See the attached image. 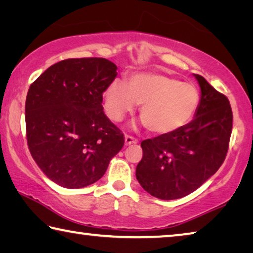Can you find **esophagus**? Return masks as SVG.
Wrapping results in <instances>:
<instances>
[{
    "label": "esophagus",
    "instance_id": "obj_1",
    "mask_svg": "<svg viewBox=\"0 0 253 253\" xmlns=\"http://www.w3.org/2000/svg\"><path fill=\"white\" fill-rule=\"evenodd\" d=\"M137 142H138V140H137L135 137H132V136H130V135H126L125 136V145H134V144H137Z\"/></svg>",
    "mask_w": 253,
    "mask_h": 253
}]
</instances>
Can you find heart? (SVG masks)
I'll return each instance as SVG.
<instances>
[{"mask_svg":"<svg viewBox=\"0 0 253 253\" xmlns=\"http://www.w3.org/2000/svg\"><path fill=\"white\" fill-rule=\"evenodd\" d=\"M200 102L201 93L194 84L154 72L134 75L128 84L114 80L104 92L105 110L113 121L121 122L136 104L142 105L140 119L156 135L172 134L187 125Z\"/></svg>","mask_w":253,"mask_h":253,"instance_id":"1","label":"heart"}]
</instances>
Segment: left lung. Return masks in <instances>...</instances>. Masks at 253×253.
Instances as JSON below:
<instances>
[{"label":"left lung","instance_id":"8db88e82","mask_svg":"<svg viewBox=\"0 0 253 253\" xmlns=\"http://www.w3.org/2000/svg\"><path fill=\"white\" fill-rule=\"evenodd\" d=\"M201 102L195 118L177 131L145 139L136 177L145 191L161 200L194 192L220 169L232 132L230 101L202 76L195 75Z\"/></svg>","mask_w":253,"mask_h":253}]
</instances>
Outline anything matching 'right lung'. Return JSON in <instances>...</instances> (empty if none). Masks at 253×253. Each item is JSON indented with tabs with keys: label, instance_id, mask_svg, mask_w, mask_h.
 Here are the masks:
<instances>
[{
	"label": "right lung",
	"instance_id": "add662e5",
	"mask_svg": "<svg viewBox=\"0 0 253 253\" xmlns=\"http://www.w3.org/2000/svg\"><path fill=\"white\" fill-rule=\"evenodd\" d=\"M105 58L67 59L31 84L25 100L30 153L51 181L67 188L102 177L125 137L104 113L102 93L117 76Z\"/></svg>",
	"mask_w": 253,
	"mask_h": 253
}]
</instances>
